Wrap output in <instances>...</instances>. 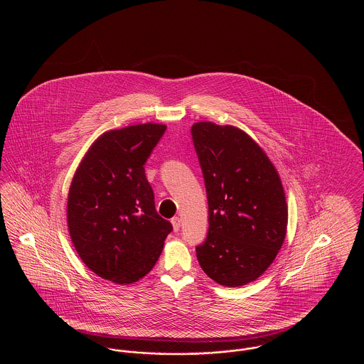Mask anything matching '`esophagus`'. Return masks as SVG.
Wrapping results in <instances>:
<instances>
[{
  "label": "esophagus",
  "instance_id": "1",
  "mask_svg": "<svg viewBox=\"0 0 364 364\" xmlns=\"http://www.w3.org/2000/svg\"><path fill=\"white\" fill-rule=\"evenodd\" d=\"M171 223H172V226H173L174 232H177L180 229V226H181V220L178 217H174Z\"/></svg>",
  "mask_w": 364,
  "mask_h": 364
}]
</instances>
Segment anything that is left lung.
Here are the masks:
<instances>
[{
	"mask_svg": "<svg viewBox=\"0 0 364 364\" xmlns=\"http://www.w3.org/2000/svg\"><path fill=\"white\" fill-rule=\"evenodd\" d=\"M208 200L200 267L228 288L259 278L276 259L288 226V205L276 166L259 144L233 125L191 127Z\"/></svg>",
	"mask_w": 364,
	"mask_h": 364,
	"instance_id": "left-lung-1",
	"label": "left lung"
}]
</instances>
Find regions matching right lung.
I'll list each match as a JSON object with an SVG mask.
<instances>
[{
  "label": "right lung",
  "mask_w": 364,
  "mask_h": 364,
  "mask_svg": "<svg viewBox=\"0 0 364 364\" xmlns=\"http://www.w3.org/2000/svg\"><path fill=\"white\" fill-rule=\"evenodd\" d=\"M166 129L146 122L95 139L70 181L67 225L87 267L128 285L151 272L172 225L156 213L144 162Z\"/></svg>",
  "instance_id": "1"
}]
</instances>
